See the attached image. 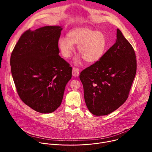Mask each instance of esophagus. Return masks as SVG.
<instances>
[{"mask_svg":"<svg viewBox=\"0 0 152 152\" xmlns=\"http://www.w3.org/2000/svg\"><path fill=\"white\" fill-rule=\"evenodd\" d=\"M79 69L76 68V67H73V70H72V75L73 76L75 77H77L79 76Z\"/></svg>","mask_w":152,"mask_h":152,"instance_id":"1","label":"esophagus"}]
</instances>
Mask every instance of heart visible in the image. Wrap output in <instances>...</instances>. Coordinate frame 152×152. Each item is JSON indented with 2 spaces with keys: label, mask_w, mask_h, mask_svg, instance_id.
<instances>
[{
  "label": "heart",
  "mask_w": 152,
  "mask_h": 152,
  "mask_svg": "<svg viewBox=\"0 0 152 152\" xmlns=\"http://www.w3.org/2000/svg\"><path fill=\"white\" fill-rule=\"evenodd\" d=\"M68 38L62 37L58 41V47L65 58H69L75 50L74 45L78 46L79 56L75 63L78 65L83 58L87 62L99 61L103 55L107 46L105 35L101 31L85 28L72 30L67 35Z\"/></svg>",
  "instance_id": "obj_1"
}]
</instances>
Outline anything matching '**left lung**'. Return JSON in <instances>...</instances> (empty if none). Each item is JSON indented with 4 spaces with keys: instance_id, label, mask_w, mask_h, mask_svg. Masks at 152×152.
Returning a JSON list of instances; mask_svg holds the SVG:
<instances>
[{
    "instance_id": "1",
    "label": "left lung",
    "mask_w": 152,
    "mask_h": 152,
    "mask_svg": "<svg viewBox=\"0 0 152 152\" xmlns=\"http://www.w3.org/2000/svg\"><path fill=\"white\" fill-rule=\"evenodd\" d=\"M136 72L135 51L117 29L115 44L79 76L90 113L106 115L118 109L128 97Z\"/></svg>"
}]
</instances>
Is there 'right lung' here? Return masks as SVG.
Instances as JSON below:
<instances>
[{"label":"right lung","mask_w":152,"mask_h":152,"mask_svg":"<svg viewBox=\"0 0 152 152\" xmlns=\"http://www.w3.org/2000/svg\"><path fill=\"white\" fill-rule=\"evenodd\" d=\"M60 26L26 31L11 55V73L20 98L37 112L49 114L61 105L72 68L59 55Z\"/></svg>","instance_id":"add662e5"}]
</instances>
